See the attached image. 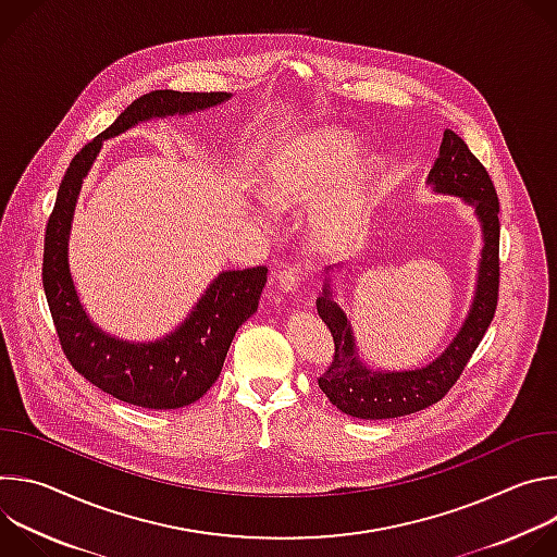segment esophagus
<instances>
[{
  "label": "esophagus",
  "instance_id": "1",
  "mask_svg": "<svg viewBox=\"0 0 557 557\" xmlns=\"http://www.w3.org/2000/svg\"><path fill=\"white\" fill-rule=\"evenodd\" d=\"M304 277H306V271H304L299 264L286 267V269H282V271L277 273V288H280L282 293H295V290L301 286Z\"/></svg>",
  "mask_w": 557,
  "mask_h": 557
}]
</instances>
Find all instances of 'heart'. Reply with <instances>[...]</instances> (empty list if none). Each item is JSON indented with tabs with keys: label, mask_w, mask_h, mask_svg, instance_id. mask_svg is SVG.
Instances as JSON below:
<instances>
[{
	"label": "heart",
	"mask_w": 557,
	"mask_h": 557,
	"mask_svg": "<svg viewBox=\"0 0 557 557\" xmlns=\"http://www.w3.org/2000/svg\"><path fill=\"white\" fill-rule=\"evenodd\" d=\"M359 140L342 129H322L282 143L260 172V198L275 211L312 202L339 175L338 185L314 202L312 235L322 245H337L366 220L376 181L372 161L357 165Z\"/></svg>",
	"instance_id": "b5f03b06"
}]
</instances>
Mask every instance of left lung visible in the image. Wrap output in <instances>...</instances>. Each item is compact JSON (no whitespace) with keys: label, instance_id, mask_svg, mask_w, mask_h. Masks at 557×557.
<instances>
[{"label":"left lung","instance_id":"1","mask_svg":"<svg viewBox=\"0 0 557 557\" xmlns=\"http://www.w3.org/2000/svg\"><path fill=\"white\" fill-rule=\"evenodd\" d=\"M425 185H430L434 194L460 198L473 209V215L481 222L483 251L473 297L462 326L447 348L428 366L414 370H374L359 357L350 320L335 299L333 267L326 269L329 277L322 297L317 299V312L333 335L335 357L329 370L320 376V387L337 410L357 419H396L441 401L465 370L469 357L479 348L494 320L500 275V205L487 170L458 134L445 129L438 158L428 174ZM335 267L339 269V264Z\"/></svg>","mask_w":557,"mask_h":557}]
</instances>
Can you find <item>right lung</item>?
<instances>
[{"label": "right lung", "mask_w": 557, "mask_h": 557, "mask_svg": "<svg viewBox=\"0 0 557 557\" xmlns=\"http://www.w3.org/2000/svg\"><path fill=\"white\" fill-rule=\"evenodd\" d=\"M228 99V92L176 90H156L136 99L106 132L72 158L46 226L44 290L65 357L90 383L112 394L114 399L138 408H185L198 401L215 383L235 331L258 310V299L267 284V269L256 267L218 273L185 322L161 339H119L90 320L70 273L67 247L78 194L103 140L151 119L187 116L226 103Z\"/></svg>", "instance_id": "1"}]
</instances>
